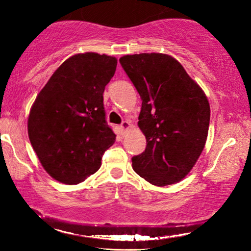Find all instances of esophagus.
<instances>
[{"label": "esophagus", "mask_w": 251, "mask_h": 251, "mask_svg": "<svg viewBox=\"0 0 251 251\" xmlns=\"http://www.w3.org/2000/svg\"><path fill=\"white\" fill-rule=\"evenodd\" d=\"M130 126H131V125H130L129 121H123L121 123V126H120V129H121L122 132H125L128 129H130Z\"/></svg>", "instance_id": "obj_1"}]
</instances>
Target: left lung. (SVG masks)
<instances>
[{"label": "left lung", "instance_id": "8db88e82", "mask_svg": "<svg viewBox=\"0 0 251 251\" xmlns=\"http://www.w3.org/2000/svg\"><path fill=\"white\" fill-rule=\"evenodd\" d=\"M120 63L143 100L138 126L146 149L132 157L133 170L155 186L180 181L204 149L210 121L207 96L169 54H126Z\"/></svg>", "mask_w": 251, "mask_h": 251}]
</instances>
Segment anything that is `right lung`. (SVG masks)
Returning <instances> with one entry per match:
<instances>
[{
    "label": "right lung",
    "instance_id": "obj_1",
    "mask_svg": "<svg viewBox=\"0 0 251 251\" xmlns=\"http://www.w3.org/2000/svg\"><path fill=\"white\" fill-rule=\"evenodd\" d=\"M116 65L107 54H74L57 68L30 108V144L44 170L60 183L87 179L115 142L102 94Z\"/></svg>",
    "mask_w": 251,
    "mask_h": 251
}]
</instances>
